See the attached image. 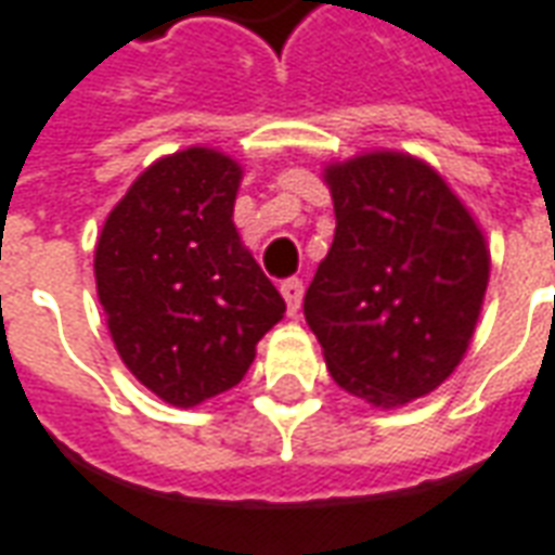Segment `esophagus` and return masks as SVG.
Returning <instances> with one entry per match:
<instances>
[{"label": "esophagus", "mask_w": 555, "mask_h": 555, "mask_svg": "<svg viewBox=\"0 0 555 555\" xmlns=\"http://www.w3.org/2000/svg\"><path fill=\"white\" fill-rule=\"evenodd\" d=\"M281 295H283V301H286V313L295 317V313H298V307H301V298H305V283L298 281V278H289V281L281 283Z\"/></svg>", "instance_id": "1"}]
</instances>
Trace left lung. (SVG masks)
I'll use <instances>...</instances> for the list:
<instances>
[{"label": "left lung", "instance_id": "8db88e82", "mask_svg": "<svg viewBox=\"0 0 555 555\" xmlns=\"http://www.w3.org/2000/svg\"><path fill=\"white\" fill-rule=\"evenodd\" d=\"M337 230L305 295L331 378L372 408L438 390L470 349L491 278L482 228L428 162H327Z\"/></svg>", "mask_w": 555, "mask_h": 555}]
</instances>
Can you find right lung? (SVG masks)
<instances>
[{"instance_id":"1","label":"right lung","mask_w":555,"mask_h":555,"mask_svg":"<svg viewBox=\"0 0 555 555\" xmlns=\"http://www.w3.org/2000/svg\"><path fill=\"white\" fill-rule=\"evenodd\" d=\"M238 185L228 153L177 150L135 177L96 238V295L117 354L173 408L236 387L286 313L233 224Z\"/></svg>"}]
</instances>
